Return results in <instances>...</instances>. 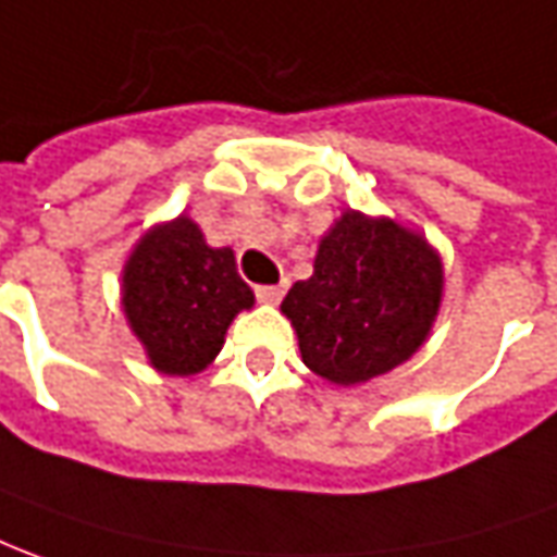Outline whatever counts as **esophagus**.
<instances>
[{"mask_svg": "<svg viewBox=\"0 0 557 557\" xmlns=\"http://www.w3.org/2000/svg\"><path fill=\"white\" fill-rule=\"evenodd\" d=\"M285 290H287V278H282L278 285H260L255 294L260 302H278L282 297H285Z\"/></svg>", "mask_w": 557, "mask_h": 557, "instance_id": "esophagus-1", "label": "esophagus"}]
</instances>
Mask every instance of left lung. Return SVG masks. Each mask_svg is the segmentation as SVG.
<instances>
[{
	"label": "left lung",
	"mask_w": 557,
	"mask_h": 557,
	"mask_svg": "<svg viewBox=\"0 0 557 557\" xmlns=\"http://www.w3.org/2000/svg\"><path fill=\"white\" fill-rule=\"evenodd\" d=\"M443 297V263L394 221L345 212L318 245L312 278L287 290L282 312L302 363L336 385H358L412 358Z\"/></svg>",
	"instance_id": "obj_1"
}]
</instances>
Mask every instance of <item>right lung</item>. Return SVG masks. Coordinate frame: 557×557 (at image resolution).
Returning a JSON list of instances; mask_svg holds the SVG:
<instances>
[{
	"label": "right lung",
	"mask_w": 557,
	"mask_h": 557,
	"mask_svg": "<svg viewBox=\"0 0 557 557\" xmlns=\"http://www.w3.org/2000/svg\"><path fill=\"white\" fill-rule=\"evenodd\" d=\"M251 302L233 251L209 248L190 218L151 230L124 270V312L160 373L206 370Z\"/></svg>",
	"instance_id": "right-lung-1"
}]
</instances>
